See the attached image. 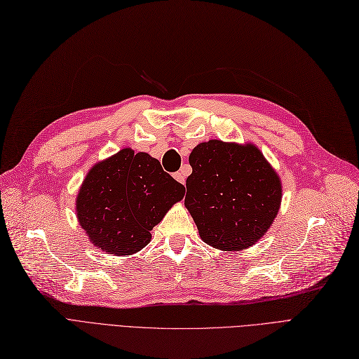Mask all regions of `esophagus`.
I'll list each match as a JSON object with an SVG mask.
<instances>
[{
  "instance_id": "obj_1",
  "label": "esophagus",
  "mask_w": 359,
  "mask_h": 359,
  "mask_svg": "<svg viewBox=\"0 0 359 359\" xmlns=\"http://www.w3.org/2000/svg\"><path fill=\"white\" fill-rule=\"evenodd\" d=\"M174 177H175V180H177L178 182H181V184L185 182V175H184L182 170H181V172H177V174H175Z\"/></svg>"
}]
</instances>
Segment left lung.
I'll return each instance as SVG.
<instances>
[{"instance_id": "1", "label": "left lung", "mask_w": 359, "mask_h": 359, "mask_svg": "<svg viewBox=\"0 0 359 359\" xmlns=\"http://www.w3.org/2000/svg\"><path fill=\"white\" fill-rule=\"evenodd\" d=\"M184 205L201 238L218 250L248 248L273 222L280 181L257 147L202 142L191 151Z\"/></svg>"}]
</instances>
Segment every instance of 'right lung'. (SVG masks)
Instances as JSON below:
<instances>
[{"instance_id": "1", "label": "right lung", "mask_w": 359, "mask_h": 359, "mask_svg": "<svg viewBox=\"0 0 359 359\" xmlns=\"http://www.w3.org/2000/svg\"><path fill=\"white\" fill-rule=\"evenodd\" d=\"M184 193L157 158L125 148L90 169L77 196V217L97 248L130 255L150 242L153 227Z\"/></svg>"}]
</instances>
